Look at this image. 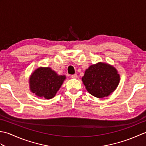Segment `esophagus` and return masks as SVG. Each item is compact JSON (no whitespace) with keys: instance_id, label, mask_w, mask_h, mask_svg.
<instances>
[{"instance_id":"34e87169","label":"esophagus","mask_w":146,"mask_h":146,"mask_svg":"<svg viewBox=\"0 0 146 146\" xmlns=\"http://www.w3.org/2000/svg\"><path fill=\"white\" fill-rule=\"evenodd\" d=\"M71 78H77V76H77L76 74H75V75H71Z\"/></svg>"}]
</instances>
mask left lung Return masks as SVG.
Listing matches in <instances>:
<instances>
[{
  "instance_id": "1",
  "label": "left lung",
  "mask_w": 146,
  "mask_h": 146,
  "mask_svg": "<svg viewBox=\"0 0 146 146\" xmlns=\"http://www.w3.org/2000/svg\"><path fill=\"white\" fill-rule=\"evenodd\" d=\"M82 79L90 94L102 98L108 97L117 88L120 75L113 66L99 62L86 69Z\"/></svg>"
}]
</instances>
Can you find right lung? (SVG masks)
I'll use <instances>...</instances> for the list:
<instances>
[{"label":"right lung","instance_id":"add662e5","mask_svg":"<svg viewBox=\"0 0 146 146\" xmlns=\"http://www.w3.org/2000/svg\"><path fill=\"white\" fill-rule=\"evenodd\" d=\"M65 79L66 76L58 75L51 68L39 67L30 76V90L38 97L51 99L56 94Z\"/></svg>","mask_w":146,"mask_h":146}]
</instances>
